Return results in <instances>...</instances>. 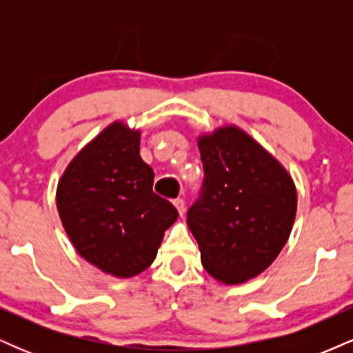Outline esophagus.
Wrapping results in <instances>:
<instances>
[{"label": "esophagus", "mask_w": 353, "mask_h": 353, "mask_svg": "<svg viewBox=\"0 0 353 353\" xmlns=\"http://www.w3.org/2000/svg\"><path fill=\"white\" fill-rule=\"evenodd\" d=\"M174 205H176V209H177V212H179V216H184V212H185V202H184V199H176V201H174Z\"/></svg>", "instance_id": "1"}]
</instances>
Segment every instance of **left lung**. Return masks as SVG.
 Returning a JSON list of instances; mask_svg holds the SVG:
<instances>
[{"label": "left lung", "instance_id": "8db88e82", "mask_svg": "<svg viewBox=\"0 0 353 353\" xmlns=\"http://www.w3.org/2000/svg\"><path fill=\"white\" fill-rule=\"evenodd\" d=\"M204 182L188 210L204 269L224 283L257 277L292 230L297 190L283 165L236 125L199 137Z\"/></svg>", "mask_w": 353, "mask_h": 353}]
</instances>
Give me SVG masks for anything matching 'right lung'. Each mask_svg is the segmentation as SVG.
Masks as SVG:
<instances>
[{
  "mask_svg": "<svg viewBox=\"0 0 353 353\" xmlns=\"http://www.w3.org/2000/svg\"><path fill=\"white\" fill-rule=\"evenodd\" d=\"M141 132L108 125L59 179L56 205L68 237L89 264L132 277L156 259L177 209L152 190L154 171L139 156Z\"/></svg>",
  "mask_w": 353,
  "mask_h": 353,
  "instance_id": "add662e5",
  "label": "right lung"
}]
</instances>
